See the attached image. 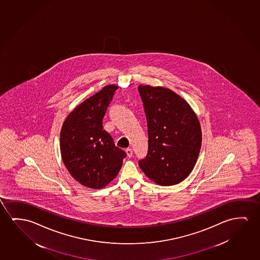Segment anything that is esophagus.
<instances>
[{"instance_id":"1","label":"esophagus","mask_w":260,"mask_h":260,"mask_svg":"<svg viewBox=\"0 0 260 260\" xmlns=\"http://www.w3.org/2000/svg\"><path fill=\"white\" fill-rule=\"evenodd\" d=\"M125 152H126V154H127V156L131 158V157L132 156V154H133V152H132V148H127V149L125 150Z\"/></svg>"}]
</instances>
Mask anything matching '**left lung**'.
<instances>
[{"label": "left lung", "mask_w": 260, "mask_h": 260, "mask_svg": "<svg viewBox=\"0 0 260 260\" xmlns=\"http://www.w3.org/2000/svg\"><path fill=\"white\" fill-rule=\"evenodd\" d=\"M148 133V149L139 166L162 186L177 184L196 165L202 135L200 121L188 103L165 87L139 86Z\"/></svg>", "instance_id": "left-lung-1"}]
</instances>
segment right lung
I'll return each instance as SVG.
<instances>
[{
	"instance_id": "right-lung-1",
	"label": "right lung",
	"mask_w": 260,
	"mask_h": 260,
	"mask_svg": "<svg viewBox=\"0 0 260 260\" xmlns=\"http://www.w3.org/2000/svg\"><path fill=\"white\" fill-rule=\"evenodd\" d=\"M118 87L108 85L69 114L60 137V154L72 177L102 188L116 177L126 153L103 129V119Z\"/></svg>"
}]
</instances>
